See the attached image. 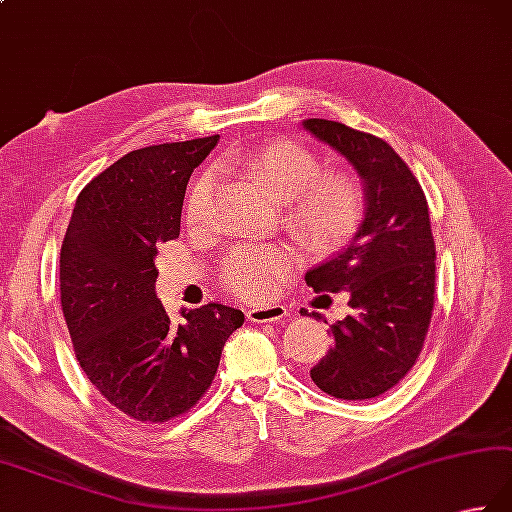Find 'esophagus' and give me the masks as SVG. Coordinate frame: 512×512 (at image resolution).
<instances>
[{
    "mask_svg": "<svg viewBox=\"0 0 512 512\" xmlns=\"http://www.w3.org/2000/svg\"><path fill=\"white\" fill-rule=\"evenodd\" d=\"M246 317H248V322H255V324H273V322H279V319L288 317V308L284 304L255 306L248 310Z\"/></svg>",
    "mask_w": 512,
    "mask_h": 512,
    "instance_id": "1",
    "label": "esophagus"
}]
</instances>
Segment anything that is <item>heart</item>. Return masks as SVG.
I'll return each instance as SVG.
<instances>
[{"label": "heart", "mask_w": 512, "mask_h": 512, "mask_svg": "<svg viewBox=\"0 0 512 512\" xmlns=\"http://www.w3.org/2000/svg\"><path fill=\"white\" fill-rule=\"evenodd\" d=\"M248 177L286 204V222L315 246H335L355 235L366 213L362 179L350 170H324L319 157L297 142H277L242 159ZM217 170L197 177L186 199V219L208 226L215 215ZM297 262L295 253L275 244H242L224 257V286L242 299L259 302L286 282Z\"/></svg>", "instance_id": "obj_1"}]
</instances>
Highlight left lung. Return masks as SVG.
<instances>
[{
	"mask_svg": "<svg viewBox=\"0 0 512 512\" xmlns=\"http://www.w3.org/2000/svg\"><path fill=\"white\" fill-rule=\"evenodd\" d=\"M304 128L344 155L366 190L364 222L350 244L306 273L315 293L348 290L353 308L330 326L335 346L310 379L337 399H373L402 382L424 348L435 304L428 202L382 137L328 119H306Z\"/></svg>",
	"mask_w": 512,
	"mask_h": 512,
	"instance_id": "8db88e82",
	"label": "left lung"
}]
</instances>
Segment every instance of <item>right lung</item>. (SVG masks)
<instances>
[{
    "mask_svg": "<svg viewBox=\"0 0 512 512\" xmlns=\"http://www.w3.org/2000/svg\"><path fill=\"white\" fill-rule=\"evenodd\" d=\"M217 139L117 159L79 193L64 235L59 290L77 362L99 395L142 424L188 413L244 324L242 310L215 302L173 324L155 295L157 246L179 237L186 184Z\"/></svg>",
    "mask_w": 512,
    "mask_h": 512,
    "instance_id": "obj_1",
    "label": "right lung"
}]
</instances>
